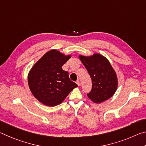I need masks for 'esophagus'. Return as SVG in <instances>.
I'll list each match as a JSON object with an SVG mask.
<instances>
[{
  "label": "esophagus",
  "instance_id": "obj_1",
  "mask_svg": "<svg viewBox=\"0 0 146 146\" xmlns=\"http://www.w3.org/2000/svg\"><path fill=\"white\" fill-rule=\"evenodd\" d=\"M76 84H77V85L78 86H80V80H76Z\"/></svg>",
  "mask_w": 146,
  "mask_h": 146
}]
</instances>
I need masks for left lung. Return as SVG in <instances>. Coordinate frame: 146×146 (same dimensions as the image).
<instances>
[{
  "instance_id": "8db88e82",
  "label": "left lung",
  "mask_w": 146,
  "mask_h": 146,
  "mask_svg": "<svg viewBox=\"0 0 146 146\" xmlns=\"http://www.w3.org/2000/svg\"><path fill=\"white\" fill-rule=\"evenodd\" d=\"M79 57L92 80V88L88 97L95 103H101L111 97L117 90L118 82L109 61L100 54Z\"/></svg>"
}]
</instances>
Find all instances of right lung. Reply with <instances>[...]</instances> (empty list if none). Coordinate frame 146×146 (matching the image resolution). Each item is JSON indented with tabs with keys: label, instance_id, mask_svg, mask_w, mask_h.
Wrapping results in <instances>:
<instances>
[{
	"label": "right lung",
	"instance_id": "right-lung-1",
	"mask_svg": "<svg viewBox=\"0 0 146 146\" xmlns=\"http://www.w3.org/2000/svg\"><path fill=\"white\" fill-rule=\"evenodd\" d=\"M71 56H65L58 51L46 53L28 75V84L36 99L48 106H55L63 102L74 88L75 82L69 77L68 71L62 68Z\"/></svg>",
	"mask_w": 146,
	"mask_h": 146
}]
</instances>
